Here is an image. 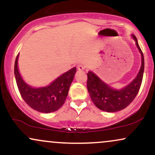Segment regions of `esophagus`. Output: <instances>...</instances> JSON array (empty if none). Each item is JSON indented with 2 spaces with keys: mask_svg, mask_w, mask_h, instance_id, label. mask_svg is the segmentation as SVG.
<instances>
[{
  "mask_svg": "<svg viewBox=\"0 0 155 155\" xmlns=\"http://www.w3.org/2000/svg\"><path fill=\"white\" fill-rule=\"evenodd\" d=\"M77 68L79 71H84L85 69V66L82 64H79V65H77Z\"/></svg>",
  "mask_w": 155,
  "mask_h": 155,
  "instance_id": "1",
  "label": "esophagus"
}]
</instances>
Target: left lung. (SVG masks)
<instances>
[{
    "mask_svg": "<svg viewBox=\"0 0 155 155\" xmlns=\"http://www.w3.org/2000/svg\"><path fill=\"white\" fill-rule=\"evenodd\" d=\"M131 36L140 54L141 65L136 78L130 83L120 89H115L104 82L94 72L90 71L87 73V85L89 94L95 106L102 111L116 112L124 109L134 100L139 91L144 71V58L136 37L133 34Z\"/></svg>",
    "mask_w": 155,
    "mask_h": 155,
    "instance_id": "1",
    "label": "left lung"
}]
</instances>
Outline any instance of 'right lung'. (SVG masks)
Wrapping results in <instances>:
<instances>
[{
	"mask_svg": "<svg viewBox=\"0 0 155 155\" xmlns=\"http://www.w3.org/2000/svg\"><path fill=\"white\" fill-rule=\"evenodd\" d=\"M19 54L15 64V75L19 91L26 104L35 111L42 113L56 111L64 104L69 88L76 71L74 67L61 74L47 86L34 87L25 81L18 68Z\"/></svg>",
	"mask_w": 155,
	"mask_h": 155,
	"instance_id": "right-lung-1",
	"label": "right lung"
}]
</instances>
